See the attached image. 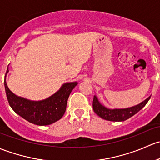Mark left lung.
<instances>
[{
    "instance_id": "left-lung-1",
    "label": "left lung",
    "mask_w": 160,
    "mask_h": 160,
    "mask_svg": "<svg viewBox=\"0 0 160 160\" xmlns=\"http://www.w3.org/2000/svg\"><path fill=\"white\" fill-rule=\"evenodd\" d=\"M149 98H150V96L148 97L146 99H145L139 104L129 107V108H108L100 102L96 95H94L92 107H93L94 112L103 119L112 122H122L136 114L146 105Z\"/></svg>"
}]
</instances>
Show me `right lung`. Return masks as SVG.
<instances>
[{
    "instance_id": "add662e5",
    "label": "right lung",
    "mask_w": 160,
    "mask_h": 160,
    "mask_svg": "<svg viewBox=\"0 0 160 160\" xmlns=\"http://www.w3.org/2000/svg\"><path fill=\"white\" fill-rule=\"evenodd\" d=\"M8 72V66L5 77ZM77 85V82H66L48 98L40 101H31L13 93L4 78V87L10 106L23 118L38 126H48L62 118L66 109L69 95Z\"/></svg>"
}]
</instances>
